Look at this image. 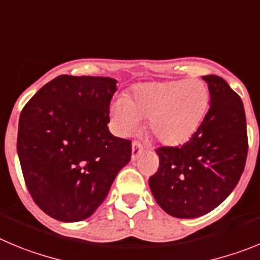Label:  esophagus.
Instances as JSON below:
<instances>
[{
  "label": "esophagus",
  "instance_id": "1",
  "mask_svg": "<svg viewBox=\"0 0 260 260\" xmlns=\"http://www.w3.org/2000/svg\"><path fill=\"white\" fill-rule=\"evenodd\" d=\"M144 147L141 146V144H139V142H133L132 144V155H131V158H132V160H136V159L139 158L140 154L144 153Z\"/></svg>",
  "mask_w": 260,
  "mask_h": 260
}]
</instances>
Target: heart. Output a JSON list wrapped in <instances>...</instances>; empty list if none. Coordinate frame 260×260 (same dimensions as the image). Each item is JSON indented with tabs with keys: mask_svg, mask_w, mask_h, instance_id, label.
<instances>
[{
	"mask_svg": "<svg viewBox=\"0 0 260 260\" xmlns=\"http://www.w3.org/2000/svg\"><path fill=\"white\" fill-rule=\"evenodd\" d=\"M210 105L209 88L201 80L151 81L135 86L128 97L111 105V118L121 135L149 119V129L162 144L188 142L202 124Z\"/></svg>",
	"mask_w": 260,
	"mask_h": 260,
	"instance_id": "heart-1",
	"label": "heart"
}]
</instances>
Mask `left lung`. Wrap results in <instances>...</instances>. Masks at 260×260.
Returning a JSON list of instances; mask_svg holds the SVG:
<instances>
[{"instance_id":"1","label":"left lung","mask_w":260,"mask_h":260,"mask_svg":"<svg viewBox=\"0 0 260 260\" xmlns=\"http://www.w3.org/2000/svg\"><path fill=\"white\" fill-rule=\"evenodd\" d=\"M209 85L210 109L196 135L180 147H159V170L149 186L168 215L194 219L212 211L237 185L247 155L246 116L240 95L216 75Z\"/></svg>"}]
</instances>
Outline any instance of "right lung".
Here are the masks:
<instances>
[{"label":"right lung","mask_w":260,"mask_h":260,"mask_svg":"<svg viewBox=\"0 0 260 260\" xmlns=\"http://www.w3.org/2000/svg\"><path fill=\"white\" fill-rule=\"evenodd\" d=\"M115 79L60 75L22 110L16 150L27 188L45 214L88 219L131 160V141L111 135Z\"/></svg>","instance_id":"obj_1"}]
</instances>
